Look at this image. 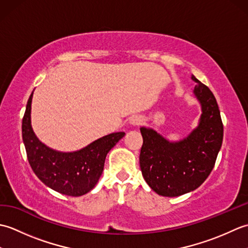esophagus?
I'll use <instances>...</instances> for the list:
<instances>
[{
    "label": "esophagus",
    "mask_w": 248,
    "mask_h": 248,
    "mask_svg": "<svg viewBox=\"0 0 248 248\" xmlns=\"http://www.w3.org/2000/svg\"><path fill=\"white\" fill-rule=\"evenodd\" d=\"M129 123L131 125H140L141 123V119L140 117H139V116H133V117L130 118Z\"/></svg>",
    "instance_id": "1"
}]
</instances>
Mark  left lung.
<instances>
[{
	"instance_id": "obj_1",
	"label": "left lung",
	"mask_w": 248,
	"mask_h": 248,
	"mask_svg": "<svg viewBox=\"0 0 248 248\" xmlns=\"http://www.w3.org/2000/svg\"><path fill=\"white\" fill-rule=\"evenodd\" d=\"M197 83L194 96L202 107L199 123L186 138L170 141L151 128L140 127L144 143L140 166L147 184L166 197H176L199 187L212 171L223 143L219 108L210 89Z\"/></svg>"
}]
</instances>
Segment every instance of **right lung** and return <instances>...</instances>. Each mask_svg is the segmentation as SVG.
<instances>
[{"label":"right lung","instance_id":"obj_1","mask_svg":"<svg viewBox=\"0 0 248 248\" xmlns=\"http://www.w3.org/2000/svg\"><path fill=\"white\" fill-rule=\"evenodd\" d=\"M31 99L33 93L22 119V140L31 170L41 182L56 192L75 197L85 195L97 184L108 151L125 133H110L72 152L52 149L39 140L31 128Z\"/></svg>","mask_w":248,"mask_h":248}]
</instances>
